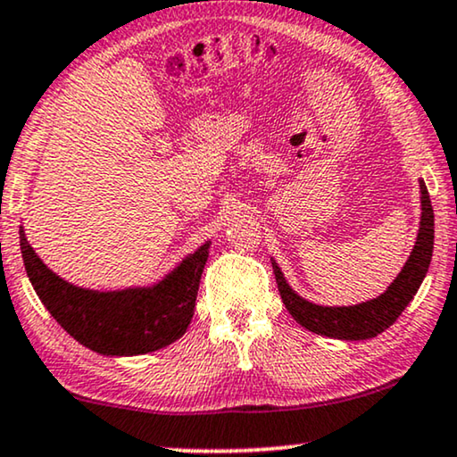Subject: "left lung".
<instances>
[{
  "label": "left lung",
  "mask_w": 457,
  "mask_h": 457,
  "mask_svg": "<svg viewBox=\"0 0 457 457\" xmlns=\"http://www.w3.org/2000/svg\"><path fill=\"white\" fill-rule=\"evenodd\" d=\"M420 204H422V215H420L416 245H413L403 270L399 271V276L388 284V288L380 296L360 303V305L326 307L303 299L301 295L292 290L279 265L271 259L278 290L282 295L288 313L296 320V324L307 328L309 332L320 334V337L338 340L374 338L380 332H385L386 328H391L416 296L420 284L427 278L430 259H433L435 212L424 179H420Z\"/></svg>",
  "instance_id": "left-lung-1"
}]
</instances>
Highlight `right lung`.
<instances>
[{
	"label": "right lung",
	"instance_id": "1",
	"mask_svg": "<svg viewBox=\"0 0 457 457\" xmlns=\"http://www.w3.org/2000/svg\"><path fill=\"white\" fill-rule=\"evenodd\" d=\"M24 270L52 318L87 349L111 357L144 355L184 337L209 259L204 242L150 286L91 290L54 273L29 245L21 225Z\"/></svg>",
	"mask_w": 457,
	"mask_h": 457
}]
</instances>
